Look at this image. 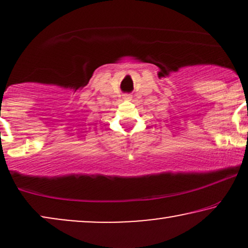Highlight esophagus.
Here are the masks:
<instances>
[{"label":"esophagus","mask_w":248,"mask_h":248,"mask_svg":"<svg viewBox=\"0 0 248 248\" xmlns=\"http://www.w3.org/2000/svg\"><path fill=\"white\" fill-rule=\"evenodd\" d=\"M124 99H131V96H130V94H126V96L124 97Z\"/></svg>","instance_id":"1"}]
</instances>
